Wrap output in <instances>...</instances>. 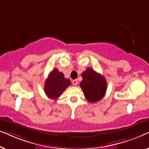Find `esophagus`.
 Listing matches in <instances>:
<instances>
[{
  "label": "esophagus",
  "mask_w": 149,
  "mask_h": 149,
  "mask_svg": "<svg viewBox=\"0 0 149 149\" xmlns=\"http://www.w3.org/2000/svg\"><path fill=\"white\" fill-rule=\"evenodd\" d=\"M72 84L74 85V86H77V84H78V81L77 79H74V80L72 81Z\"/></svg>",
  "instance_id": "obj_1"
}]
</instances>
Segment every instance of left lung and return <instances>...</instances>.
I'll use <instances>...</instances> for the list:
<instances>
[{
  "instance_id": "1",
  "label": "left lung",
  "mask_w": 149,
  "mask_h": 149,
  "mask_svg": "<svg viewBox=\"0 0 149 149\" xmlns=\"http://www.w3.org/2000/svg\"><path fill=\"white\" fill-rule=\"evenodd\" d=\"M81 76L83 80L80 87L87 100L91 103L100 100L107 91V84L104 77L90 68H87Z\"/></svg>"
}]
</instances>
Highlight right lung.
<instances>
[{
    "label": "right lung",
    "mask_w": 149,
    "mask_h": 149,
    "mask_svg": "<svg viewBox=\"0 0 149 149\" xmlns=\"http://www.w3.org/2000/svg\"><path fill=\"white\" fill-rule=\"evenodd\" d=\"M70 84V81L65 79L62 72H59L57 68L54 69L45 83V93L49 98L57 100Z\"/></svg>",
    "instance_id": "right-lung-1"
}]
</instances>
